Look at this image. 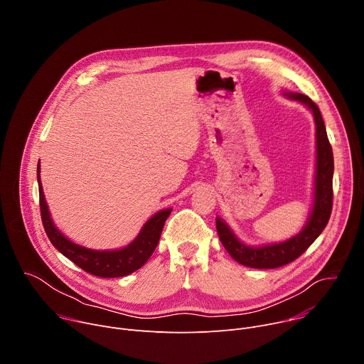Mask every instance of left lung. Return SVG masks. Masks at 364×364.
<instances>
[{
    "mask_svg": "<svg viewBox=\"0 0 364 364\" xmlns=\"http://www.w3.org/2000/svg\"><path fill=\"white\" fill-rule=\"evenodd\" d=\"M282 95L288 99L302 103L311 111L316 122V176H314V198L309 218L302 230L292 237L261 246H250L243 243L229 228V225L216 218V229L222 245L236 262L255 269H274L284 267L301 256L313 242L321 235L328 223L333 207V174L334 159L328 142L326 125L321 112L316 103L302 93L284 90Z\"/></svg>",
    "mask_w": 364,
    "mask_h": 364,
    "instance_id": "left-lung-1",
    "label": "left lung"
}]
</instances>
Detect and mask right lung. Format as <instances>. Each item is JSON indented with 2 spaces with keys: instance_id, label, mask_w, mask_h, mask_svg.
Masks as SVG:
<instances>
[{
  "instance_id": "obj_1",
  "label": "right lung",
  "mask_w": 364,
  "mask_h": 364,
  "mask_svg": "<svg viewBox=\"0 0 364 364\" xmlns=\"http://www.w3.org/2000/svg\"><path fill=\"white\" fill-rule=\"evenodd\" d=\"M37 181H38V196H40V212L44 230L47 237L62 255H65L73 264L86 271L90 275L100 278H118L127 277L148 261L152 252L160 242V236L167 218L173 209H164L151 216L138 236L127 246L121 249H89L82 245L72 242L66 237L55 225L48 212V205L44 198L43 186L40 181V164L37 166Z\"/></svg>"
}]
</instances>
